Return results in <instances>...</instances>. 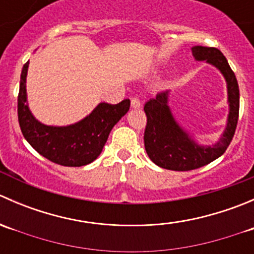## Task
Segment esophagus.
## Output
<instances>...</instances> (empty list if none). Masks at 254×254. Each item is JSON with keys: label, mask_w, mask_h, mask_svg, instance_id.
Segmentation results:
<instances>
[{"label": "esophagus", "mask_w": 254, "mask_h": 254, "mask_svg": "<svg viewBox=\"0 0 254 254\" xmlns=\"http://www.w3.org/2000/svg\"><path fill=\"white\" fill-rule=\"evenodd\" d=\"M140 107H141V103H140L139 98H132L131 99V108L139 109Z\"/></svg>", "instance_id": "1"}]
</instances>
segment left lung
<instances>
[{
    "label": "left lung",
    "instance_id": "1",
    "mask_svg": "<svg viewBox=\"0 0 254 254\" xmlns=\"http://www.w3.org/2000/svg\"><path fill=\"white\" fill-rule=\"evenodd\" d=\"M191 54L196 61H205L221 72L227 86L226 127L214 145H200L183 129L168 106L170 92L158 93L143 107L147 125L143 135L145 150L158 167L172 171H191L200 168L219 158L226 151L234 137L240 111V89L234 71L224 54L216 48L193 47Z\"/></svg>",
    "mask_w": 254,
    "mask_h": 254
}]
</instances>
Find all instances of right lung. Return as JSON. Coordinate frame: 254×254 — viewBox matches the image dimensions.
I'll use <instances>...</instances> for the list:
<instances>
[{
    "mask_svg": "<svg viewBox=\"0 0 254 254\" xmlns=\"http://www.w3.org/2000/svg\"><path fill=\"white\" fill-rule=\"evenodd\" d=\"M23 66L18 93V120L22 134L43 157L66 167H81L93 162L103 150L113 127L127 114L129 99L118 104L99 103L87 117L66 127L45 125L35 119L27 102V73Z\"/></svg>",
    "mask_w": 254,
    "mask_h": 254,
    "instance_id": "right-lung-1",
    "label": "right lung"
}]
</instances>
